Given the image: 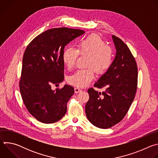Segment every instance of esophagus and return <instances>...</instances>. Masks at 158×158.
<instances>
[{"instance_id":"34e87169","label":"esophagus","mask_w":158,"mask_h":158,"mask_svg":"<svg viewBox=\"0 0 158 158\" xmlns=\"http://www.w3.org/2000/svg\"><path fill=\"white\" fill-rule=\"evenodd\" d=\"M74 91H75V93H79L82 91V90L80 88L76 87V88H74Z\"/></svg>"}]
</instances>
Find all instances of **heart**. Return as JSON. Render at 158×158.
Wrapping results in <instances>:
<instances>
[{
    "label": "heart",
    "instance_id": "1",
    "mask_svg": "<svg viewBox=\"0 0 158 158\" xmlns=\"http://www.w3.org/2000/svg\"><path fill=\"white\" fill-rule=\"evenodd\" d=\"M87 56V66L76 72L68 79L73 85L84 87L94 77L95 68L98 73L107 71L113 60V50L106 44L99 36L91 34L82 40L77 45V49L73 48H65L62 53V60L67 68L71 69L75 66L79 56Z\"/></svg>",
    "mask_w": 158,
    "mask_h": 158
}]
</instances>
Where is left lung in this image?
<instances>
[{
    "label": "left lung",
    "instance_id": "1",
    "mask_svg": "<svg viewBox=\"0 0 158 158\" xmlns=\"http://www.w3.org/2000/svg\"><path fill=\"white\" fill-rule=\"evenodd\" d=\"M116 48V57L107 72L94 84L102 93L88 89L85 114L94 126L108 129L121 122L128 112L138 87V66L127 45L112 35Z\"/></svg>",
    "mask_w": 158,
    "mask_h": 158
}]
</instances>
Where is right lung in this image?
<instances>
[{"label": "right lung", "instance_id": "right-lung-1", "mask_svg": "<svg viewBox=\"0 0 158 158\" xmlns=\"http://www.w3.org/2000/svg\"><path fill=\"white\" fill-rule=\"evenodd\" d=\"M84 32L67 27L51 29L35 37L25 50L20 92L29 113L41 123H56L66 113L74 87L65 85L53 91L51 86L59 85L64 80L65 46Z\"/></svg>", "mask_w": 158, "mask_h": 158}]
</instances>
